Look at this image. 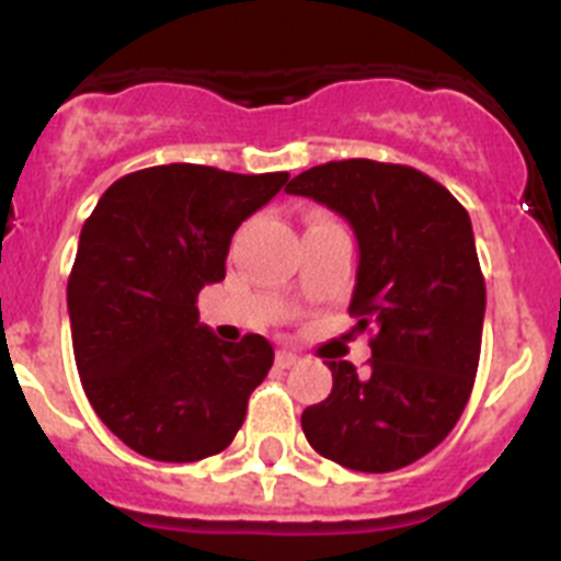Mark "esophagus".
I'll list each match as a JSON object with an SVG mask.
<instances>
[{
	"instance_id": "obj_1",
	"label": "esophagus",
	"mask_w": 561,
	"mask_h": 561,
	"mask_svg": "<svg viewBox=\"0 0 561 561\" xmlns=\"http://www.w3.org/2000/svg\"><path fill=\"white\" fill-rule=\"evenodd\" d=\"M297 362H300V354H295V351L280 348L275 354V365H277V368H291V365H297Z\"/></svg>"
}]
</instances>
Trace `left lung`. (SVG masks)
Masks as SVG:
<instances>
[{"label":"left lung","mask_w":561,"mask_h":561,"mask_svg":"<svg viewBox=\"0 0 561 561\" xmlns=\"http://www.w3.org/2000/svg\"><path fill=\"white\" fill-rule=\"evenodd\" d=\"M286 193L348 221L359 244L351 317L374 329L368 374L325 362L329 399L300 415L311 447L354 472H393L453 433L472 393L485 284L472 221L427 173L374 160L325 162Z\"/></svg>","instance_id":"1"}]
</instances>
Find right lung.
<instances>
[{
    "mask_svg": "<svg viewBox=\"0 0 561 561\" xmlns=\"http://www.w3.org/2000/svg\"><path fill=\"white\" fill-rule=\"evenodd\" d=\"M289 173L171 162L114 182L83 221L67 284L72 351L98 419L134 453L191 463L230 447L275 351L221 342L196 297L225 280L232 232Z\"/></svg>",
    "mask_w": 561,
    "mask_h": 561,
    "instance_id": "obj_1",
    "label": "right lung"
}]
</instances>
